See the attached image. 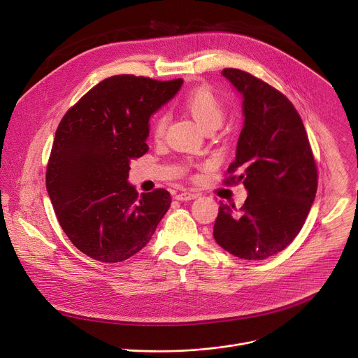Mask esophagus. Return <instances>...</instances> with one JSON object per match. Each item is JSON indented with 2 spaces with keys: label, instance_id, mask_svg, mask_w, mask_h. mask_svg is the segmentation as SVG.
I'll return each instance as SVG.
<instances>
[{
  "label": "esophagus",
  "instance_id": "34e87169",
  "mask_svg": "<svg viewBox=\"0 0 358 358\" xmlns=\"http://www.w3.org/2000/svg\"><path fill=\"white\" fill-rule=\"evenodd\" d=\"M195 198H198V194H194V192H181L176 195L177 201H191Z\"/></svg>",
  "mask_w": 358,
  "mask_h": 358
}]
</instances>
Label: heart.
Listing matches in <instances>:
<instances>
[{
    "label": "heart",
    "mask_w": 358,
    "mask_h": 358,
    "mask_svg": "<svg viewBox=\"0 0 358 358\" xmlns=\"http://www.w3.org/2000/svg\"><path fill=\"white\" fill-rule=\"evenodd\" d=\"M184 106L205 130L213 126L220 127L225 116L222 102L212 90L206 87L196 88L187 94L184 98ZM167 123L169 115L164 112H160L153 117L152 134L155 138H162L164 136Z\"/></svg>",
    "instance_id": "heart-1"
}]
</instances>
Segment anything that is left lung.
Wrapping results in <instances>:
<instances>
[{"label":"left lung","mask_w":358,"mask_h":358,"mask_svg":"<svg viewBox=\"0 0 358 358\" xmlns=\"http://www.w3.org/2000/svg\"><path fill=\"white\" fill-rule=\"evenodd\" d=\"M221 74L242 95L245 116L225 184L242 182L249 195L239 212L220 202L213 236L239 259L264 260L300 232L315 198L317 166L303 122L284 94L239 69Z\"/></svg>","instance_id":"obj_1"}]
</instances>
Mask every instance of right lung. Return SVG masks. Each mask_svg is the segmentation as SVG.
Returning <instances> with one entry per match:
<instances>
[{"label":"right lung","instance_id":"obj_1","mask_svg":"<svg viewBox=\"0 0 358 358\" xmlns=\"http://www.w3.org/2000/svg\"><path fill=\"white\" fill-rule=\"evenodd\" d=\"M181 85V78L112 76L61 120L47 167V191L62 229L88 257L119 263L134 256L169 210L171 196L166 189L138 195L127 180L131 160L149 149V117Z\"/></svg>","mask_w":358,"mask_h":358}]
</instances>
